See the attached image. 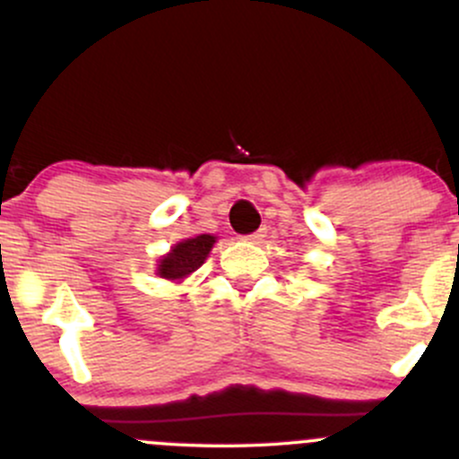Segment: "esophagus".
I'll return each mask as SVG.
<instances>
[{
    "label": "esophagus",
    "mask_w": 459,
    "mask_h": 459,
    "mask_svg": "<svg viewBox=\"0 0 459 459\" xmlns=\"http://www.w3.org/2000/svg\"><path fill=\"white\" fill-rule=\"evenodd\" d=\"M264 238H266V230L259 229L253 235H247V238H244V239H247V242H253V244H262Z\"/></svg>",
    "instance_id": "1"
}]
</instances>
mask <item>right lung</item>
<instances>
[{
	"label": "right lung",
	"mask_w": 459,
	"mask_h": 459,
	"mask_svg": "<svg viewBox=\"0 0 459 459\" xmlns=\"http://www.w3.org/2000/svg\"><path fill=\"white\" fill-rule=\"evenodd\" d=\"M217 242L215 235H195V238H186L182 242L173 244L170 251L166 255L160 257L157 262L155 275H160L161 280L169 281H182L188 275L197 271L204 262H206L208 253H211L212 244Z\"/></svg>",
	"instance_id": "right-lung-1"
}]
</instances>
